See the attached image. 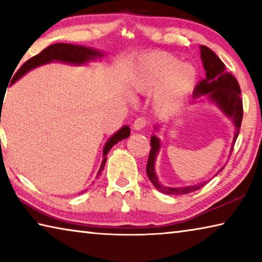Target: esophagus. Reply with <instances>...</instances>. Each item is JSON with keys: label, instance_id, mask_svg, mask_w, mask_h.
I'll return each mask as SVG.
<instances>
[{"label": "esophagus", "instance_id": "1", "mask_svg": "<svg viewBox=\"0 0 262 262\" xmlns=\"http://www.w3.org/2000/svg\"><path fill=\"white\" fill-rule=\"evenodd\" d=\"M147 126V120L143 118H137L136 120L133 123V127H134L135 130H141L143 129V128Z\"/></svg>", "mask_w": 262, "mask_h": 262}]
</instances>
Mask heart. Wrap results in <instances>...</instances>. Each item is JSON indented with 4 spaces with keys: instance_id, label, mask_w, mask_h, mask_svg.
I'll return each mask as SVG.
<instances>
[{
    "instance_id": "1",
    "label": "heart",
    "mask_w": 262,
    "mask_h": 262,
    "mask_svg": "<svg viewBox=\"0 0 262 262\" xmlns=\"http://www.w3.org/2000/svg\"><path fill=\"white\" fill-rule=\"evenodd\" d=\"M198 81V70L166 52H151L137 61L132 86L142 95L152 94L155 112L166 117L176 113Z\"/></svg>"
}]
</instances>
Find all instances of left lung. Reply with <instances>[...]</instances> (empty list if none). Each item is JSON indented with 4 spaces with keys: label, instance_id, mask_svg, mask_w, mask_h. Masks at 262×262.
Wrapping results in <instances>:
<instances>
[{
    "label": "left lung",
    "instance_id": "1",
    "mask_svg": "<svg viewBox=\"0 0 262 262\" xmlns=\"http://www.w3.org/2000/svg\"><path fill=\"white\" fill-rule=\"evenodd\" d=\"M201 60L203 68L206 70V78L195 86L193 91V98L198 99L200 97L207 95L212 103H215L223 111V113L231 119L234 125V136L232 142V149L236 143V140L241 130L243 120V99L242 91L239 88L237 79L231 74L225 70V64L221 61L210 48L207 46H200ZM150 149L148 163H147V174L150 181L154 184L159 192L168 195H183L195 192L200 189L207 184V181H202L200 184L185 186V187H167L158 181L156 173H155V162H156L157 154L161 148V141L156 135L150 139ZM232 151V150H231ZM223 170V167L220 171ZM219 171V172H220Z\"/></svg>",
    "mask_w": 262,
    "mask_h": 262
}]
</instances>
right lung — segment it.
Listing matches in <instances>:
<instances>
[{
  "label": "right lung",
  "mask_w": 262,
  "mask_h": 262,
  "mask_svg": "<svg viewBox=\"0 0 262 262\" xmlns=\"http://www.w3.org/2000/svg\"><path fill=\"white\" fill-rule=\"evenodd\" d=\"M104 55V53L100 51H96L94 48L79 46V45H72V43H53V45L46 47L45 50L41 51L39 54L33 57H31L25 63L18 69V72L15 74L14 78H12V83H15L17 79H19L23 75H25L30 70L39 67V66L50 63L53 61L64 62V63L70 64H84L88 63L89 61L99 59ZM1 122V121H0ZM130 135V128L128 126H123L121 129H119L114 135H112L108 139V141L105 143V147L103 150V161H101V165L97 173V178L100 176L101 171L104 170L105 163H106V155L108 154L111 148L114 144H117L119 141H122L123 139H127ZM83 193V192H82Z\"/></svg>",
  "instance_id": "obj_1"
}]
</instances>
